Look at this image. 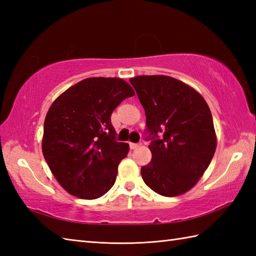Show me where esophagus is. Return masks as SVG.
<instances>
[{"instance_id": "esophagus-1", "label": "esophagus", "mask_w": 256, "mask_h": 256, "mask_svg": "<svg viewBox=\"0 0 256 256\" xmlns=\"http://www.w3.org/2000/svg\"><path fill=\"white\" fill-rule=\"evenodd\" d=\"M140 144L138 143H130V148H131V150H135V148H140Z\"/></svg>"}]
</instances>
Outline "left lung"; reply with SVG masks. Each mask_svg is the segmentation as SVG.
<instances>
[{"label": "left lung", "mask_w": 256, "mask_h": 256, "mask_svg": "<svg viewBox=\"0 0 256 256\" xmlns=\"http://www.w3.org/2000/svg\"><path fill=\"white\" fill-rule=\"evenodd\" d=\"M130 82L145 110L150 140L152 160L140 168L144 182L165 197L187 192L204 175L216 148L208 104L192 86L168 76H138Z\"/></svg>", "instance_id": "left-lung-1"}]
</instances>
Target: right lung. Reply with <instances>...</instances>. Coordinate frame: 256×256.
I'll use <instances>...</instances> for the list:
<instances>
[{
	"instance_id": "obj_1",
	"label": "right lung",
	"mask_w": 256,
	"mask_h": 256,
	"mask_svg": "<svg viewBox=\"0 0 256 256\" xmlns=\"http://www.w3.org/2000/svg\"><path fill=\"white\" fill-rule=\"evenodd\" d=\"M134 94L123 79L94 77L70 86L52 102L42 150L52 175L70 194L96 199L112 188L130 148L116 140L111 114Z\"/></svg>"
}]
</instances>
